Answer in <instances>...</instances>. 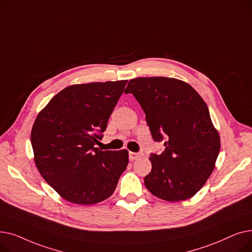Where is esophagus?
I'll return each instance as SVG.
<instances>
[{
  "label": "esophagus",
  "mask_w": 252,
  "mask_h": 252,
  "mask_svg": "<svg viewBox=\"0 0 252 252\" xmlns=\"http://www.w3.org/2000/svg\"><path fill=\"white\" fill-rule=\"evenodd\" d=\"M143 156V153H135V152H129V159L130 160H136L138 159V158L142 157Z\"/></svg>",
  "instance_id": "esophagus-1"
}]
</instances>
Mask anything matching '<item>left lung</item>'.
Returning a JSON list of instances; mask_svg holds the SVG:
<instances>
[{"mask_svg":"<svg viewBox=\"0 0 252 252\" xmlns=\"http://www.w3.org/2000/svg\"><path fill=\"white\" fill-rule=\"evenodd\" d=\"M125 93L140 103L153 140H165L164 151L149 157L145 186L169 202L193 197L214 171L220 149L206 103L189 84L171 77L130 79Z\"/></svg>","mask_w":252,"mask_h":252,"instance_id":"1","label":"left lung"}]
</instances>
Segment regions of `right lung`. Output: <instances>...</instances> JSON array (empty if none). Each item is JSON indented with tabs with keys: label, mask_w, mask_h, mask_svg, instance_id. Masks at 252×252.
<instances>
[{
	"label": "right lung",
	"mask_w": 252,
	"mask_h": 252,
	"mask_svg": "<svg viewBox=\"0 0 252 252\" xmlns=\"http://www.w3.org/2000/svg\"><path fill=\"white\" fill-rule=\"evenodd\" d=\"M127 81L72 85L39 111L32 129L34 163L62 198L91 205L110 197L128 163V151L94 147Z\"/></svg>",
	"instance_id": "add662e5"
}]
</instances>
